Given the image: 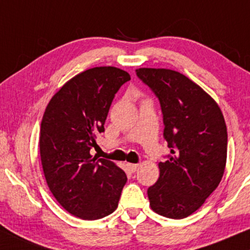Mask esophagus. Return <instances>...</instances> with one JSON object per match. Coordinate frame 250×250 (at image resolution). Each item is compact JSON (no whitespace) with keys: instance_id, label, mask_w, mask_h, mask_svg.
Here are the masks:
<instances>
[{"instance_id":"34e87169","label":"esophagus","mask_w":250,"mask_h":250,"mask_svg":"<svg viewBox=\"0 0 250 250\" xmlns=\"http://www.w3.org/2000/svg\"><path fill=\"white\" fill-rule=\"evenodd\" d=\"M127 167L128 169L131 171V172H135L138 169V167H140V164H133V163H127Z\"/></svg>"}]
</instances>
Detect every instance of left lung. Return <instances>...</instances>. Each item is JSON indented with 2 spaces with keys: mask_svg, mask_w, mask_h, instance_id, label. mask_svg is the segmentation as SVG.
Masks as SVG:
<instances>
[{
  "mask_svg": "<svg viewBox=\"0 0 250 250\" xmlns=\"http://www.w3.org/2000/svg\"><path fill=\"white\" fill-rule=\"evenodd\" d=\"M136 76L158 99L163 136L171 149L148 188L150 206L171 219L191 215L218 188L227 158V128L216 102L184 74L138 68Z\"/></svg>",
  "mask_w": 250,
  "mask_h": 250,
  "instance_id": "8db88e82",
  "label": "left lung"
}]
</instances>
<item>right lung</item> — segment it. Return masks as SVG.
Returning a JSON list of instances; mask_svg holds the SVG:
<instances>
[{"instance_id":"right-lung-1","label":"right lung","mask_w":250,"mask_h":250,"mask_svg":"<svg viewBox=\"0 0 250 250\" xmlns=\"http://www.w3.org/2000/svg\"><path fill=\"white\" fill-rule=\"evenodd\" d=\"M130 76L120 68H89L53 95L41 125L39 150L47 185L57 201L83 220L109 215L119 205L125 171L91 155L104 131L110 104Z\"/></svg>"}]
</instances>
